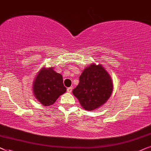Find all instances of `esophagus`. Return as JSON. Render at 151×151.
Listing matches in <instances>:
<instances>
[{
	"label": "esophagus",
	"mask_w": 151,
	"mask_h": 151,
	"mask_svg": "<svg viewBox=\"0 0 151 151\" xmlns=\"http://www.w3.org/2000/svg\"><path fill=\"white\" fill-rule=\"evenodd\" d=\"M72 87H70L67 89V92H69V93H70V92H72Z\"/></svg>",
	"instance_id": "obj_1"
}]
</instances>
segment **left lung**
Instances as JSON below:
<instances>
[{
	"mask_svg": "<svg viewBox=\"0 0 151 151\" xmlns=\"http://www.w3.org/2000/svg\"><path fill=\"white\" fill-rule=\"evenodd\" d=\"M113 84L109 73L101 64L92 63L79 77V83L72 90L82 108L92 111L104 105L110 97Z\"/></svg>",
	"mask_w": 151,
	"mask_h": 151,
	"instance_id": "left-lung-1",
	"label": "left lung"
}]
</instances>
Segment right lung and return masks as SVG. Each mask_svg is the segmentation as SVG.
Masks as SVG:
<instances>
[{"mask_svg":"<svg viewBox=\"0 0 151 151\" xmlns=\"http://www.w3.org/2000/svg\"><path fill=\"white\" fill-rule=\"evenodd\" d=\"M33 93L38 101L44 106L52 105L64 94L66 88L63 83V77L53 68L43 67L38 72L32 86Z\"/></svg>","mask_w":151,"mask_h":151,"instance_id":"right-lung-1","label":"right lung"}]
</instances>
